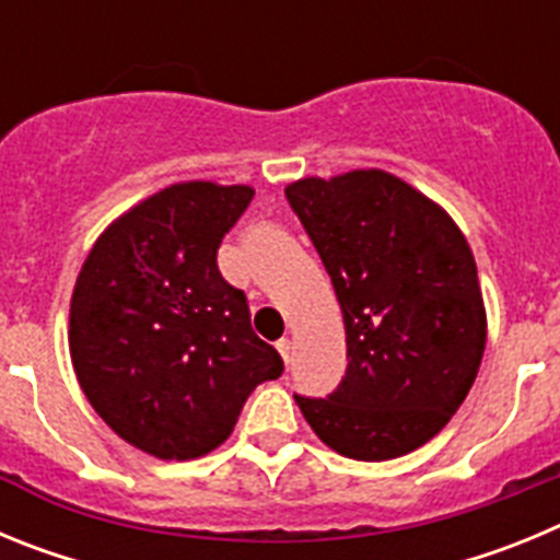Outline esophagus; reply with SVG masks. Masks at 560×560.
Returning a JSON list of instances; mask_svg holds the SVG:
<instances>
[{
  "label": "esophagus",
  "instance_id": "esophagus-1",
  "mask_svg": "<svg viewBox=\"0 0 560 560\" xmlns=\"http://www.w3.org/2000/svg\"><path fill=\"white\" fill-rule=\"evenodd\" d=\"M277 353L283 355V361H285V364H289V361H291V341L289 339L277 341Z\"/></svg>",
  "mask_w": 560,
  "mask_h": 560
}]
</instances>
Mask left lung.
<instances>
[{
    "label": "left lung",
    "instance_id": "8db88e82",
    "mask_svg": "<svg viewBox=\"0 0 560 560\" xmlns=\"http://www.w3.org/2000/svg\"><path fill=\"white\" fill-rule=\"evenodd\" d=\"M285 199L323 257L348 336L328 398L294 395L325 446L381 463L434 438L485 353L471 246L443 207L384 171L300 179Z\"/></svg>",
    "mask_w": 560,
    "mask_h": 560
}]
</instances>
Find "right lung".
<instances>
[{
	"mask_svg": "<svg viewBox=\"0 0 560 560\" xmlns=\"http://www.w3.org/2000/svg\"><path fill=\"white\" fill-rule=\"evenodd\" d=\"M246 185L182 182L114 221L69 305V353L95 412L140 452L196 459L235 429L283 359L252 330L246 294L219 271Z\"/></svg>",
	"mask_w": 560,
	"mask_h": 560,
	"instance_id": "1",
	"label": "right lung"
}]
</instances>
